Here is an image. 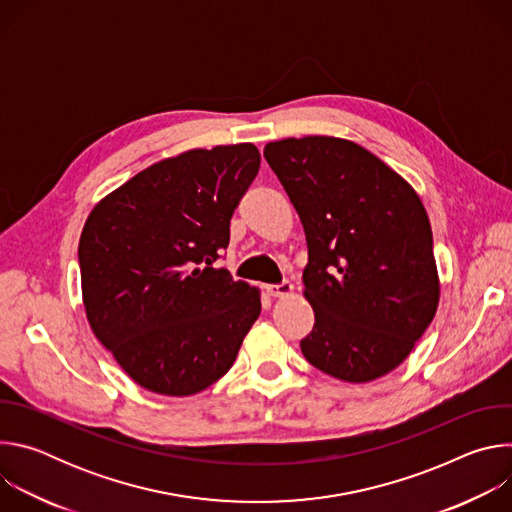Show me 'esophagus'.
Segmentation results:
<instances>
[{
  "instance_id": "34e87169",
  "label": "esophagus",
  "mask_w": 512,
  "mask_h": 512,
  "mask_svg": "<svg viewBox=\"0 0 512 512\" xmlns=\"http://www.w3.org/2000/svg\"><path fill=\"white\" fill-rule=\"evenodd\" d=\"M291 294H294V285H291L289 281H283L279 285H267V296H271V298H285Z\"/></svg>"
}]
</instances>
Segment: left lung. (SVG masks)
I'll return each instance as SVG.
<instances>
[{"label":"left lung","instance_id":"left-lung-1","mask_svg":"<svg viewBox=\"0 0 512 512\" xmlns=\"http://www.w3.org/2000/svg\"><path fill=\"white\" fill-rule=\"evenodd\" d=\"M308 243L304 296L312 367L346 381L385 377L411 354L440 304L425 206L413 186L362 145L308 135L263 152Z\"/></svg>","mask_w":512,"mask_h":512}]
</instances>
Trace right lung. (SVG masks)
<instances>
[{
  "mask_svg": "<svg viewBox=\"0 0 512 512\" xmlns=\"http://www.w3.org/2000/svg\"><path fill=\"white\" fill-rule=\"evenodd\" d=\"M259 164L253 143L190 150L91 210L79 241L87 320L139 387L188 397L233 367L261 291L214 261Z\"/></svg>",
  "mask_w": 512,
  "mask_h": 512,
  "instance_id": "add662e5",
  "label": "right lung"
}]
</instances>
